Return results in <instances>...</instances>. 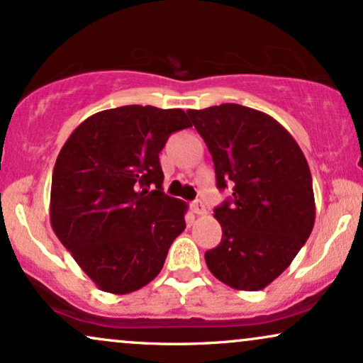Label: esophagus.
Masks as SVG:
<instances>
[{
  "label": "esophagus",
  "instance_id": "esophagus-1",
  "mask_svg": "<svg viewBox=\"0 0 363 363\" xmlns=\"http://www.w3.org/2000/svg\"><path fill=\"white\" fill-rule=\"evenodd\" d=\"M191 209H193V213L196 215H204L206 213V206H204V203L201 199H196L191 203Z\"/></svg>",
  "mask_w": 363,
  "mask_h": 363
}]
</instances>
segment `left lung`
Returning a JSON list of instances; mask_svg holds the SVG:
<instances>
[{
	"label": "left lung",
	"mask_w": 363,
	"mask_h": 363,
	"mask_svg": "<svg viewBox=\"0 0 363 363\" xmlns=\"http://www.w3.org/2000/svg\"><path fill=\"white\" fill-rule=\"evenodd\" d=\"M213 157L221 242L204 253L218 281L259 291L291 265L314 226L309 165L292 135L265 113L225 103L187 111Z\"/></svg>",
	"instance_id": "left-lung-1"
}]
</instances>
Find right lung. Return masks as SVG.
Instances as JSON below:
<instances>
[{
    "label": "right lung",
    "instance_id": "right-lung-1",
    "mask_svg": "<svg viewBox=\"0 0 363 363\" xmlns=\"http://www.w3.org/2000/svg\"><path fill=\"white\" fill-rule=\"evenodd\" d=\"M189 126L179 108L130 104L89 116L60 148L52 228L101 291L128 294L154 281L184 231L187 204L164 194L159 154Z\"/></svg>",
    "mask_w": 363,
    "mask_h": 363
}]
</instances>
